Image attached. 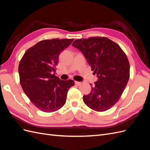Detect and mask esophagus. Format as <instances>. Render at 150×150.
<instances>
[{
  "mask_svg": "<svg viewBox=\"0 0 150 150\" xmlns=\"http://www.w3.org/2000/svg\"><path fill=\"white\" fill-rule=\"evenodd\" d=\"M74 83H75L76 85H78V86H79V85H80L81 84V82H78V81H75Z\"/></svg>",
  "mask_w": 150,
  "mask_h": 150,
  "instance_id": "obj_1",
  "label": "esophagus"
}]
</instances>
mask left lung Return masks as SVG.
I'll use <instances>...</instances> for the list:
<instances>
[{
    "label": "left lung",
    "mask_w": 150,
    "mask_h": 150,
    "mask_svg": "<svg viewBox=\"0 0 150 150\" xmlns=\"http://www.w3.org/2000/svg\"><path fill=\"white\" fill-rule=\"evenodd\" d=\"M72 46L82 52L98 77L91 92L83 96L84 103L96 111L109 110L118 101L129 81L128 57L118 45L107 38L77 39Z\"/></svg>",
    "instance_id": "obj_1"
}]
</instances>
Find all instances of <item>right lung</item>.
<instances>
[{
    "instance_id": "right-lung-1",
    "label": "right lung",
    "mask_w": 150,
    "mask_h": 150,
    "mask_svg": "<svg viewBox=\"0 0 150 150\" xmlns=\"http://www.w3.org/2000/svg\"><path fill=\"white\" fill-rule=\"evenodd\" d=\"M73 39L43 40L28 49L19 65L20 83L30 101L39 110L51 112L64 105L73 80H61L52 74L59 56Z\"/></svg>"
}]
</instances>
